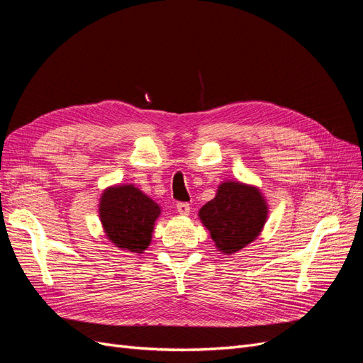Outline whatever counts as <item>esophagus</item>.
Segmentation results:
<instances>
[{
    "mask_svg": "<svg viewBox=\"0 0 363 363\" xmlns=\"http://www.w3.org/2000/svg\"><path fill=\"white\" fill-rule=\"evenodd\" d=\"M177 212L180 215H189L191 206L188 203H177Z\"/></svg>",
    "mask_w": 363,
    "mask_h": 363,
    "instance_id": "1",
    "label": "esophagus"
}]
</instances>
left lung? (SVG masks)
I'll return each mask as SVG.
<instances>
[{
    "label": "left lung",
    "instance_id": "obj_1",
    "mask_svg": "<svg viewBox=\"0 0 363 363\" xmlns=\"http://www.w3.org/2000/svg\"><path fill=\"white\" fill-rule=\"evenodd\" d=\"M211 232L215 247L224 255H233L255 240L268 218V204L256 186L224 182L215 199L199 212Z\"/></svg>",
    "mask_w": 363,
    "mask_h": 363
}]
</instances>
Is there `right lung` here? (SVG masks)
Listing matches in <instances>:
<instances>
[{
	"instance_id": "add662e5",
	"label": "right lung",
	"mask_w": 363,
	"mask_h": 363,
	"mask_svg": "<svg viewBox=\"0 0 363 363\" xmlns=\"http://www.w3.org/2000/svg\"><path fill=\"white\" fill-rule=\"evenodd\" d=\"M98 212L112 244L121 250L142 252L151 244L160 206L133 184H119L103 192Z\"/></svg>"
}]
</instances>
